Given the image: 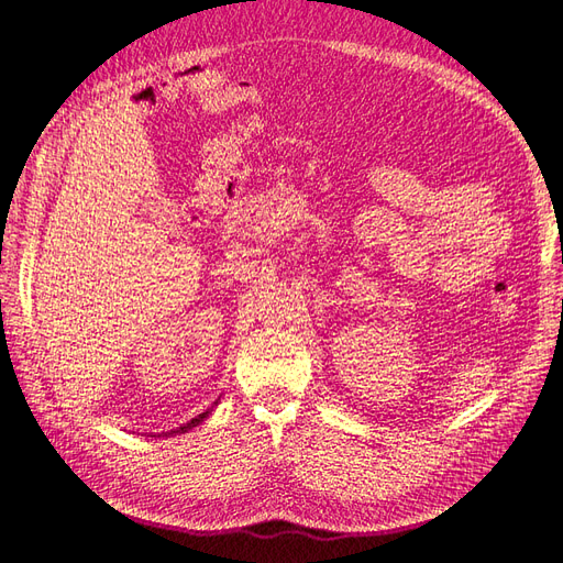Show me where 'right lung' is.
<instances>
[{"label": "right lung", "mask_w": 563, "mask_h": 563, "mask_svg": "<svg viewBox=\"0 0 563 563\" xmlns=\"http://www.w3.org/2000/svg\"><path fill=\"white\" fill-rule=\"evenodd\" d=\"M218 406V401H213V406L211 408H207V411H203V413H199L197 418H192L190 422H185V424H180V428L178 430H172V432H162V434H155V437H176V434H185V432H190L192 428H197V424H201L203 420H207L209 416H211V411H213V408Z\"/></svg>", "instance_id": "right-lung-1"}]
</instances>
